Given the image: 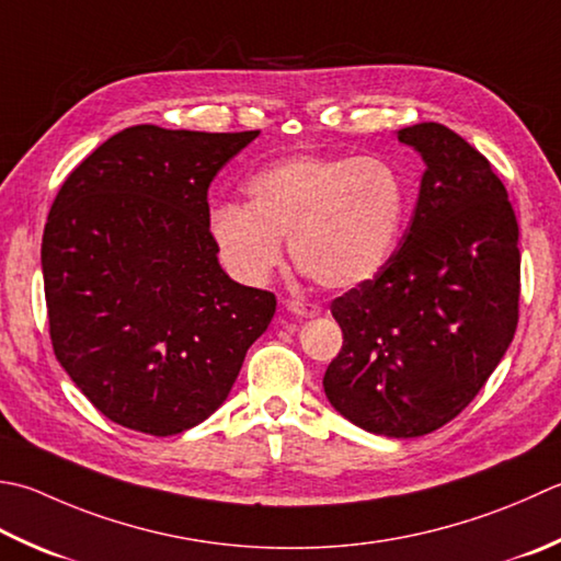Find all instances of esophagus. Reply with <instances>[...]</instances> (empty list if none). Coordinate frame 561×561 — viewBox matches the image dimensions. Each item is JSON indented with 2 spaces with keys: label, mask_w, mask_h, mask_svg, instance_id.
<instances>
[{
  "label": "esophagus",
  "mask_w": 561,
  "mask_h": 561,
  "mask_svg": "<svg viewBox=\"0 0 561 561\" xmlns=\"http://www.w3.org/2000/svg\"><path fill=\"white\" fill-rule=\"evenodd\" d=\"M287 309H289L294 316H301V318H313V316L321 313V306H318V304L299 301V299H289V301H287Z\"/></svg>",
  "instance_id": "1"
}]
</instances>
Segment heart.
Listing matches in <instances>:
<instances>
[{
    "instance_id": "1",
    "label": "heart",
    "mask_w": 561,
    "mask_h": 561,
    "mask_svg": "<svg viewBox=\"0 0 561 561\" xmlns=\"http://www.w3.org/2000/svg\"><path fill=\"white\" fill-rule=\"evenodd\" d=\"M248 206L221 204L208 228L224 265L262 284L282 262V238L294 265L325 289H350L375 277L399 243L409 186L381 158L299 152L257 170L245 182Z\"/></svg>"
}]
</instances>
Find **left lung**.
Masks as SVG:
<instances>
[{
    "mask_svg": "<svg viewBox=\"0 0 561 561\" xmlns=\"http://www.w3.org/2000/svg\"><path fill=\"white\" fill-rule=\"evenodd\" d=\"M399 140L421 152L419 204L375 279L337 296L343 347L323 377L333 409L362 431L419 437L462 413L518 325V221L477 148L443 124Z\"/></svg>",
    "mask_w": 561,
    "mask_h": 561,
    "instance_id": "1",
    "label": "left lung"
}]
</instances>
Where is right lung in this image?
<instances>
[{
	"instance_id": "right-lung-1",
	"label": "right lung",
	"mask_w": 561,
	"mask_h": 561,
	"mask_svg": "<svg viewBox=\"0 0 561 561\" xmlns=\"http://www.w3.org/2000/svg\"><path fill=\"white\" fill-rule=\"evenodd\" d=\"M260 130L130 126L62 182L41 265L55 357L96 411L178 435L206 421L277 309L218 265L208 184Z\"/></svg>"
}]
</instances>
